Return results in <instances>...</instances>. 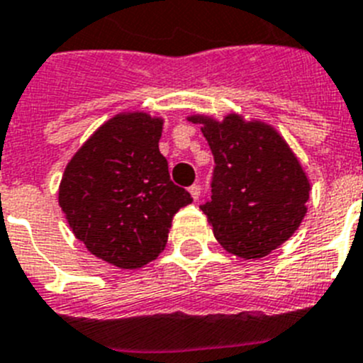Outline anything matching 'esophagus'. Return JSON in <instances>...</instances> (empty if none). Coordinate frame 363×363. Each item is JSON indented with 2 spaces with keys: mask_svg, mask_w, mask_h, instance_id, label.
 Here are the masks:
<instances>
[{
  "mask_svg": "<svg viewBox=\"0 0 363 363\" xmlns=\"http://www.w3.org/2000/svg\"><path fill=\"white\" fill-rule=\"evenodd\" d=\"M189 192H191L192 200H198V198H200L201 187L198 184H194V185H192V187H189Z\"/></svg>",
  "mask_w": 363,
  "mask_h": 363,
  "instance_id": "esophagus-1",
  "label": "esophagus"
}]
</instances>
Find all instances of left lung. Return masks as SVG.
Masks as SVG:
<instances>
[{
  "mask_svg": "<svg viewBox=\"0 0 363 363\" xmlns=\"http://www.w3.org/2000/svg\"><path fill=\"white\" fill-rule=\"evenodd\" d=\"M201 125L214 154L211 201L201 205L214 238L243 259L264 258L296 233L307 214L311 182L272 125L230 112L187 118Z\"/></svg>",
  "mask_w": 363,
  "mask_h": 363,
  "instance_id": "8db88e82",
  "label": "left lung"
}]
</instances>
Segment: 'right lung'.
Returning <instances> with one entry per match:
<instances>
[{"instance_id":"add662e5","label":"right lung","mask_w":363,"mask_h":363,"mask_svg":"<svg viewBox=\"0 0 363 363\" xmlns=\"http://www.w3.org/2000/svg\"><path fill=\"white\" fill-rule=\"evenodd\" d=\"M163 118L120 112L76 150L60 182L57 201L86 251L120 269L158 258L172 218L192 201L171 182L160 152Z\"/></svg>"}]
</instances>
